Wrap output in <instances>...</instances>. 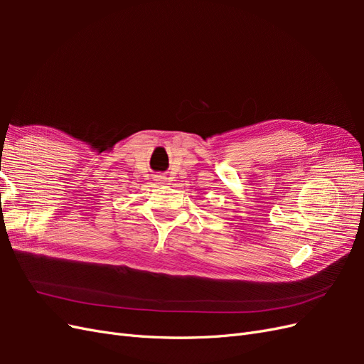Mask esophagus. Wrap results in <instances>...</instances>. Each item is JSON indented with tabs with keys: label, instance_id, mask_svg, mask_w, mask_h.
<instances>
[{
	"label": "esophagus",
	"instance_id": "1",
	"mask_svg": "<svg viewBox=\"0 0 364 364\" xmlns=\"http://www.w3.org/2000/svg\"><path fill=\"white\" fill-rule=\"evenodd\" d=\"M161 179H164V178H159V181H161Z\"/></svg>",
	"mask_w": 364,
	"mask_h": 364
}]
</instances>
